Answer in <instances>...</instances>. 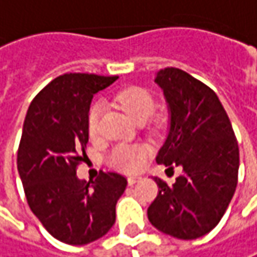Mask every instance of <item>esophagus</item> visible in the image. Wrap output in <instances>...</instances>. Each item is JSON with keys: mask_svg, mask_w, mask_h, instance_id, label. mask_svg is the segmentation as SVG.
Listing matches in <instances>:
<instances>
[{"mask_svg": "<svg viewBox=\"0 0 257 257\" xmlns=\"http://www.w3.org/2000/svg\"><path fill=\"white\" fill-rule=\"evenodd\" d=\"M127 181H128V184L130 186H133V184H136L139 181H142V177H139V175H133V177H128L127 178Z\"/></svg>", "mask_w": 257, "mask_h": 257, "instance_id": "34e87169", "label": "esophagus"}]
</instances>
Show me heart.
Segmentation results:
<instances>
[{
    "label": "heart",
    "mask_w": 257,
    "mask_h": 257,
    "mask_svg": "<svg viewBox=\"0 0 257 257\" xmlns=\"http://www.w3.org/2000/svg\"><path fill=\"white\" fill-rule=\"evenodd\" d=\"M115 105L127 112L136 122H143L154 112L155 101L151 92L140 86H130L118 90L114 96ZM103 106L101 102H93L87 111L86 127L92 139H96L101 133V119ZM146 159V149L136 145H118L112 149L109 161L121 171L135 173L139 171Z\"/></svg>",
    "instance_id": "heart-1"
}]
</instances>
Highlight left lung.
I'll use <instances>...</instances> for the list:
<instances>
[{"mask_svg": "<svg viewBox=\"0 0 257 257\" xmlns=\"http://www.w3.org/2000/svg\"><path fill=\"white\" fill-rule=\"evenodd\" d=\"M155 82L171 112L170 133L156 162L183 171L174 184L154 178L158 196L148 218L164 234L199 238L218 225L234 196L240 165L237 139L209 86L174 67L161 70Z\"/></svg>", "mask_w": 257, "mask_h": 257, "instance_id": "1", "label": "left lung"}]
</instances>
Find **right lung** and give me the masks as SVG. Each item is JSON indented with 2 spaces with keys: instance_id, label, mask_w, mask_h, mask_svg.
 I'll use <instances>...</instances> for the list:
<instances>
[{
  "instance_id": "obj_1",
  "label": "right lung",
  "mask_w": 257,
  "mask_h": 257,
  "mask_svg": "<svg viewBox=\"0 0 257 257\" xmlns=\"http://www.w3.org/2000/svg\"><path fill=\"white\" fill-rule=\"evenodd\" d=\"M118 77L87 73L63 74L33 98L17 151V170L29 208L57 240L87 244L115 222V205L127 180L99 173L95 181L76 171L89 140L86 117L92 98Z\"/></svg>"
}]
</instances>
